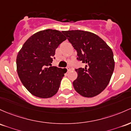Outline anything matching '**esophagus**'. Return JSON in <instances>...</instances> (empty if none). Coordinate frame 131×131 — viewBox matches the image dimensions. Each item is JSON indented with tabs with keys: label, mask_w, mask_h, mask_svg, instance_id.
<instances>
[{
	"label": "esophagus",
	"mask_w": 131,
	"mask_h": 131,
	"mask_svg": "<svg viewBox=\"0 0 131 131\" xmlns=\"http://www.w3.org/2000/svg\"><path fill=\"white\" fill-rule=\"evenodd\" d=\"M67 70H68V71H69V70H70V67H67Z\"/></svg>",
	"instance_id": "esophagus-1"
}]
</instances>
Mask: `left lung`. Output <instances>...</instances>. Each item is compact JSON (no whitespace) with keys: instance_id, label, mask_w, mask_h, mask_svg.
Instances as JSON below:
<instances>
[{"instance_id":"obj_1","label":"left lung","mask_w":131,"mask_h":131,"mask_svg":"<svg viewBox=\"0 0 131 131\" xmlns=\"http://www.w3.org/2000/svg\"><path fill=\"white\" fill-rule=\"evenodd\" d=\"M77 51V60L85 64L75 69L77 78L73 82L77 93L91 97L101 93L110 83L114 69L113 53L96 34L83 30L63 31Z\"/></svg>"}]
</instances>
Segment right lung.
Masks as SVG:
<instances>
[{"label": "right lung", "mask_w": 131, "mask_h": 131, "mask_svg": "<svg viewBox=\"0 0 131 131\" xmlns=\"http://www.w3.org/2000/svg\"><path fill=\"white\" fill-rule=\"evenodd\" d=\"M67 40L61 31L47 29L31 36L17 57V73L33 95L48 98L58 91L65 68L51 67L59 45Z\"/></svg>", "instance_id": "add662e5"}]
</instances>
